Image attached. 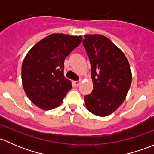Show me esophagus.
Returning <instances> with one entry per match:
<instances>
[{"label":"esophagus","mask_w":154,"mask_h":154,"mask_svg":"<svg viewBox=\"0 0 154 154\" xmlns=\"http://www.w3.org/2000/svg\"><path fill=\"white\" fill-rule=\"evenodd\" d=\"M80 82H81V80H75V81H74V85L76 86H78L80 84Z\"/></svg>","instance_id":"obj_1"}]
</instances>
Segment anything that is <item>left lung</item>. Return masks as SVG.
Returning <instances> with one entry per match:
<instances>
[{"mask_svg": "<svg viewBox=\"0 0 154 154\" xmlns=\"http://www.w3.org/2000/svg\"><path fill=\"white\" fill-rule=\"evenodd\" d=\"M91 63L93 90L84 96L87 109L97 116L112 114L125 100L132 73L125 54L102 35H86L83 41Z\"/></svg>", "mask_w": 154, "mask_h": 154, "instance_id": "obj_1", "label": "left lung"}]
</instances>
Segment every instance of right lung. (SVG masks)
I'll list each match as a JSON object with an SVG mask.
<instances>
[{
    "label": "right lung",
    "instance_id": "obj_1",
    "mask_svg": "<svg viewBox=\"0 0 154 154\" xmlns=\"http://www.w3.org/2000/svg\"><path fill=\"white\" fill-rule=\"evenodd\" d=\"M80 35L54 33L35 44L21 67L23 88L29 100L45 110L59 106L72 88L64 77L66 57L80 44Z\"/></svg>",
    "mask_w": 154,
    "mask_h": 154
}]
</instances>
